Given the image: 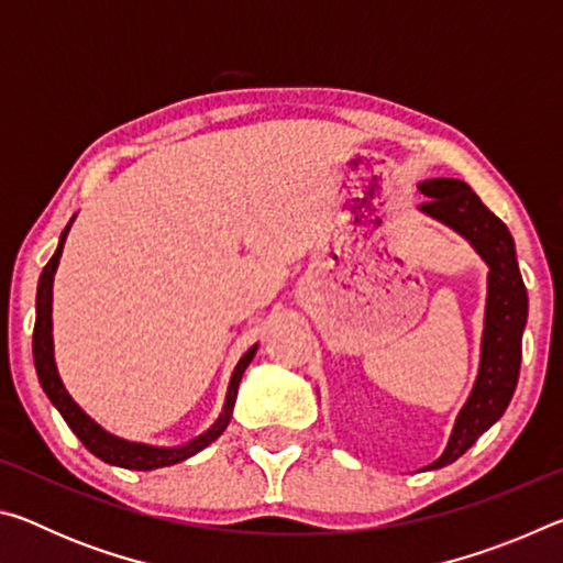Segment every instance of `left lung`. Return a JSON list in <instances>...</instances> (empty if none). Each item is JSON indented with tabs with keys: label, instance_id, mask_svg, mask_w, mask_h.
Wrapping results in <instances>:
<instances>
[{
	"label": "left lung",
	"instance_id": "left-lung-1",
	"mask_svg": "<svg viewBox=\"0 0 563 563\" xmlns=\"http://www.w3.org/2000/svg\"><path fill=\"white\" fill-rule=\"evenodd\" d=\"M419 190L430 198L419 208L464 235L489 265L479 375H476L470 399L456 417L444 454L427 466V470H440L460 460L509 407L519 379L521 335L527 325L529 300L509 228L479 201V196L456 178L424 180L419 184Z\"/></svg>",
	"mask_w": 563,
	"mask_h": 563
}]
</instances>
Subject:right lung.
Listing matches in <instances>:
<instances>
[{
  "mask_svg": "<svg viewBox=\"0 0 563 563\" xmlns=\"http://www.w3.org/2000/svg\"><path fill=\"white\" fill-rule=\"evenodd\" d=\"M71 221L69 225L64 228L62 233V241L59 247H56V253L52 255V261L44 265L42 271V278H40V290H36V322H34V365H36V375H40V383L44 387L46 397L52 399V405L59 409L64 422L71 427V432L79 437L81 444L87 446V450L99 456V460L109 462L113 466H123V470H139V472H148V470H158V466H170V464H178L188 460V456H194L196 452H201L203 446H208L211 442H216L218 437L223 434V430L231 422V415H233V405H235V395H238V385H241L245 367L251 365V360L255 357V350L258 345H253L251 350L245 352L238 362L235 369H233V377H231V385H228V395H225V405H223V415L218 417V422L208 430L206 434L196 437L194 442H188L184 446H148V444H136V442H126V440H119V437L109 434L107 430H101V427L93 422V419L84 412V409L74 402L66 393L59 373H56V365H54V342H52V285H54V273H56V265H59L62 258V251H64V241H66V233H69Z\"/></svg>",
  "mask_w": 563,
  "mask_h": 563,
  "instance_id": "right-lung-1",
  "label": "right lung"
}]
</instances>
